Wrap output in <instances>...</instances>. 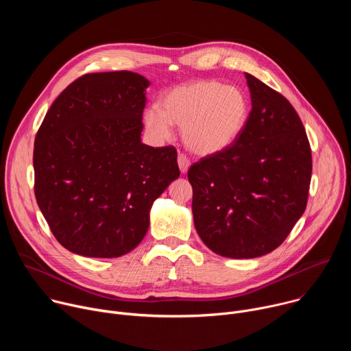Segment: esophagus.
Here are the masks:
<instances>
[{
    "mask_svg": "<svg viewBox=\"0 0 351 351\" xmlns=\"http://www.w3.org/2000/svg\"><path fill=\"white\" fill-rule=\"evenodd\" d=\"M178 165H179L180 172H182V173H186V172L189 171V168H190V160H189L186 156L179 154V157H178Z\"/></svg>",
    "mask_w": 351,
    "mask_h": 351,
    "instance_id": "34e87169",
    "label": "esophagus"
}]
</instances>
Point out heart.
I'll return each instance as SVG.
<instances>
[{
    "instance_id": "heart-1",
    "label": "heart",
    "mask_w": 351,
    "mask_h": 351,
    "mask_svg": "<svg viewBox=\"0 0 351 351\" xmlns=\"http://www.w3.org/2000/svg\"><path fill=\"white\" fill-rule=\"evenodd\" d=\"M248 114V98L241 88L198 80L169 90L160 101V111H145L144 126L158 140L171 136V125L179 126L191 153L214 156L240 137Z\"/></svg>"
}]
</instances>
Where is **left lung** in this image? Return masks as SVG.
I'll use <instances>...</instances> for the list:
<instances>
[{
  "instance_id": "8db88e82",
  "label": "left lung",
  "mask_w": 351,
  "mask_h": 351,
  "mask_svg": "<svg viewBox=\"0 0 351 351\" xmlns=\"http://www.w3.org/2000/svg\"><path fill=\"white\" fill-rule=\"evenodd\" d=\"M252 111L240 137L222 153L193 164L194 226L228 258H257L279 247L306 211L311 148L287 99L244 73Z\"/></svg>"
}]
</instances>
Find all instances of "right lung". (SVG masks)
I'll use <instances>...</instances> for the list:
<instances>
[{
  "label": "right lung",
  "instance_id": "obj_1",
  "mask_svg": "<svg viewBox=\"0 0 351 351\" xmlns=\"http://www.w3.org/2000/svg\"><path fill=\"white\" fill-rule=\"evenodd\" d=\"M148 86L128 71L84 75L58 95L37 132V204L75 254L130 253L148 230L154 202L179 178L175 147L141 143Z\"/></svg>",
  "mask_w": 351,
  "mask_h": 351
}]
</instances>
